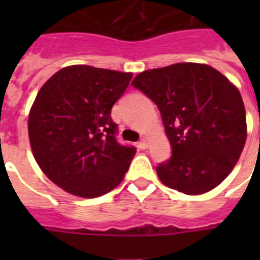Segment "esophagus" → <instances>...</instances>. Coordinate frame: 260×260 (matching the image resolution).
<instances>
[{
  "mask_svg": "<svg viewBox=\"0 0 260 260\" xmlns=\"http://www.w3.org/2000/svg\"><path fill=\"white\" fill-rule=\"evenodd\" d=\"M147 147H148V143H147L146 139H142L140 142H139V148H142V150H146Z\"/></svg>",
  "mask_w": 260,
  "mask_h": 260,
  "instance_id": "1",
  "label": "esophagus"
}]
</instances>
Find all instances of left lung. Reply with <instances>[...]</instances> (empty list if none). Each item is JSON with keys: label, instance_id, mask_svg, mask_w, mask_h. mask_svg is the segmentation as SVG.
Wrapping results in <instances>:
<instances>
[{"label": "left lung", "instance_id": "obj_1", "mask_svg": "<svg viewBox=\"0 0 260 260\" xmlns=\"http://www.w3.org/2000/svg\"><path fill=\"white\" fill-rule=\"evenodd\" d=\"M132 85L156 104L173 148L171 158L156 166L159 179L190 196L220 185L246 144L238 87L213 67L190 62L143 71Z\"/></svg>", "mask_w": 260, "mask_h": 260}]
</instances>
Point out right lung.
Instances as JSON below:
<instances>
[{
  "label": "right lung",
  "mask_w": 260,
  "mask_h": 260,
  "mask_svg": "<svg viewBox=\"0 0 260 260\" xmlns=\"http://www.w3.org/2000/svg\"><path fill=\"white\" fill-rule=\"evenodd\" d=\"M132 74L64 67L39 90L29 112L30 148L42 171L64 191L95 198L121 183L136 148L116 140L110 117Z\"/></svg>",
  "instance_id": "obj_1"
}]
</instances>
